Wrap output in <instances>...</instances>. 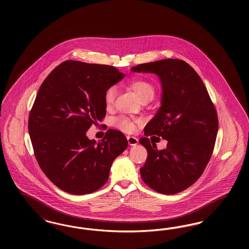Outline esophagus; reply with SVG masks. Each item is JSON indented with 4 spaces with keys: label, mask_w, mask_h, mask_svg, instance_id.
I'll return each instance as SVG.
<instances>
[{
    "label": "esophagus",
    "mask_w": 249,
    "mask_h": 249,
    "mask_svg": "<svg viewBox=\"0 0 249 249\" xmlns=\"http://www.w3.org/2000/svg\"><path fill=\"white\" fill-rule=\"evenodd\" d=\"M136 121L138 122V123H141V124H143L144 122H145V119H144V118H142V117H140V118H138V119H136ZM131 142H130L129 141V143H132L133 142H131V140H130Z\"/></svg>",
    "instance_id": "obj_1"
}]
</instances>
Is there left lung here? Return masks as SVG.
Returning <instances> with one entry per match:
<instances>
[{"mask_svg":"<svg viewBox=\"0 0 249 249\" xmlns=\"http://www.w3.org/2000/svg\"><path fill=\"white\" fill-rule=\"evenodd\" d=\"M123 77L113 66L66 60L41 85L28 129L38 164L60 190L85 195L107 183L119 142L109 132L99 140L86 132L105 119L107 91Z\"/></svg>","mask_w":249,"mask_h":249,"instance_id":"1","label":"left lung"}]
</instances>
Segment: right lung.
Returning a JSON list of instances; mask_svg holds the SVG:
<instances>
[{
  "label": "right lung",
  "mask_w": 249,
  "mask_h": 249,
  "mask_svg": "<svg viewBox=\"0 0 249 249\" xmlns=\"http://www.w3.org/2000/svg\"><path fill=\"white\" fill-rule=\"evenodd\" d=\"M130 70L158 75L160 107L144 132L168 141L161 150L147 145L141 177L160 193L181 192L198 180L210 160L218 129L215 109L201 77L183 60L161 59Z\"/></svg>",
  "instance_id": "add662e5"
}]
</instances>
